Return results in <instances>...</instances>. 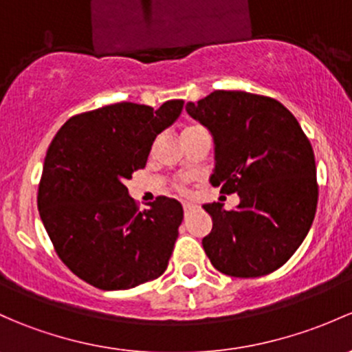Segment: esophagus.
Instances as JSON below:
<instances>
[{"instance_id": "34e87169", "label": "esophagus", "mask_w": 352, "mask_h": 352, "mask_svg": "<svg viewBox=\"0 0 352 352\" xmlns=\"http://www.w3.org/2000/svg\"><path fill=\"white\" fill-rule=\"evenodd\" d=\"M197 209V206L195 204H184V216H190L192 212H194V210Z\"/></svg>"}]
</instances>
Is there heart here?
<instances>
[{
    "label": "heart",
    "mask_w": 352,
    "mask_h": 352,
    "mask_svg": "<svg viewBox=\"0 0 352 352\" xmlns=\"http://www.w3.org/2000/svg\"><path fill=\"white\" fill-rule=\"evenodd\" d=\"M177 188H179V190H184V188H182V187H177Z\"/></svg>",
    "instance_id": "heart-1"
}]
</instances>
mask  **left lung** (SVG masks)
Instances as JSON below:
<instances>
[{
    "instance_id": "1",
    "label": "left lung",
    "mask_w": 352,
    "mask_h": 352,
    "mask_svg": "<svg viewBox=\"0 0 352 352\" xmlns=\"http://www.w3.org/2000/svg\"><path fill=\"white\" fill-rule=\"evenodd\" d=\"M216 145L210 184L238 194L239 206L204 209L212 231L202 239L214 268L253 278L275 272L298 250L317 209L319 186L309 138L282 102L244 91H214L187 102Z\"/></svg>"
}]
</instances>
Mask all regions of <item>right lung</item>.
Here are the masks:
<instances>
[{"instance_id":"add662e5","label":"right lung","mask_w":352,"mask_h":352,"mask_svg":"<svg viewBox=\"0 0 352 352\" xmlns=\"http://www.w3.org/2000/svg\"><path fill=\"white\" fill-rule=\"evenodd\" d=\"M182 108V99L158 109L118 102L72 116L52 140L38 212L58 258L92 287L128 290L166 270L182 204L160 195L140 210L124 184Z\"/></svg>"}]
</instances>
